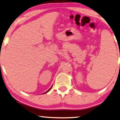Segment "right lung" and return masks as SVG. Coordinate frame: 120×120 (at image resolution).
<instances>
[{"label":"right lung","mask_w":120,"mask_h":120,"mask_svg":"<svg viewBox=\"0 0 120 120\" xmlns=\"http://www.w3.org/2000/svg\"><path fill=\"white\" fill-rule=\"evenodd\" d=\"M52 86H51V87L50 88V89H49V90H48V91H46V92H44V93H43V94H45V93H47V92H49V91L51 90V87H52Z\"/></svg>","instance_id":"1"}]
</instances>
